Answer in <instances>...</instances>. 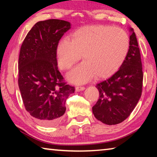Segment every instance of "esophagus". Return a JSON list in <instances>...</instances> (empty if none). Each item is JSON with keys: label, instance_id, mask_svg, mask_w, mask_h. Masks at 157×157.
I'll use <instances>...</instances> for the list:
<instances>
[{"label": "esophagus", "instance_id": "1", "mask_svg": "<svg viewBox=\"0 0 157 157\" xmlns=\"http://www.w3.org/2000/svg\"><path fill=\"white\" fill-rule=\"evenodd\" d=\"M85 89L84 86H77L75 88L76 91H84Z\"/></svg>", "mask_w": 157, "mask_h": 157}]
</instances>
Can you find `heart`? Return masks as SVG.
<instances>
[{"instance_id": "heart-1", "label": "heart", "mask_w": 157, "mask_h": 157, "mask_svg": "<svg viewBox=\"0 0 157 157\" xmlns=\"http://www.w3.org/2000/svg\"><path fill=\"white\" fill-rule=\"evenodd\" d=\"M129 38L123 29L109 25L84 26L57 44L58 65L69 69L80 59L84 62L68 73L67 79L75 84H84L95 76L109 77L120 68L127 55Z\"/></svg>"}]
</instances>
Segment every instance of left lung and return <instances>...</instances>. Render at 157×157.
Listing matches in <instances>:
<instances>
[{"label": "left lung", "mask_w": 157, "mask_h": 157, "mask_svg": "<svg viewBox=\"0 0 157 157\" xmlns=\"http://www.w3.org/2000/svg\"><path fill=\"white\" fill-rule=\"evenodd\" d=\"M129 48L117 72L96 84L100 96L92 107L98 121L112 125L121 123L131 114L141 96L143 74L136 34L129 28Z\"/></svg>", "instance_id": "obj_1"}]
</instances>
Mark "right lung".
I'll return each mask as SVG.
<instances>
[{
  "label": "right lung",
  "mask_w": 157,
  "mask_h": 157,
  "mask_svg": "<svg viewBox=\"0 0 157 157\" xmlns=\"http://www.w3.org/2000/svg\"><path fill=\"white\" fill-rule=\"evenodd\" d=\"M71 23L39 21L28 33L18 58V87L26 111L37 123L55 125L66 111V101L75 88L63 82L58 70L56 49Z\"/></svg>",
  "instance_id": "1"
}]
</instances>
